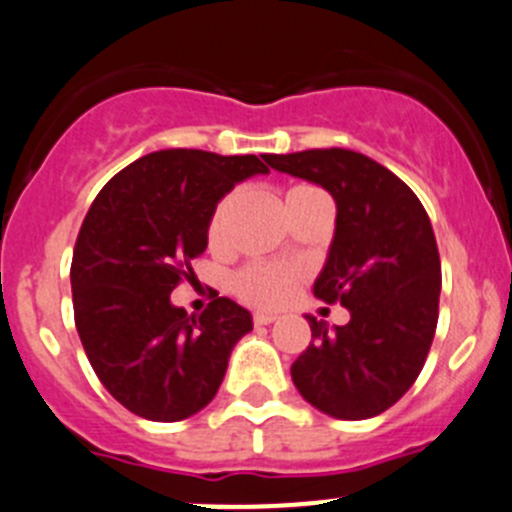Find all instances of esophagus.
I'll return each mask as SVG.
<instances>
[{
    "instance_id": "34e87169",
    "label": "esophagus",
    "mask_w": 512,
    "mask_h": 512,
    "mask_svg": "<svg viewBox=\"0 0 512 512\" xmlns=\"http://www.w3.org/2000/svg\"><path fill=\"white\" fill-rule=\"evenodd\" d=\"M276 319H279V314H271V311H256V314H253V324H259V326L274 324Z\"/></svg>"
}]
</instances>
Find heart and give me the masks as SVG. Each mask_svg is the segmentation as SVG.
<instances>
[{
    "label": "heart",
    "mask_w": 512,
    "mask_h": 512,
    "mask_svg": "<svg viewBox=\"0 0 512 512\" xmlns=\"http://www.w3.org/2000/svg\"><path fill=\"white\" fill-rule=\"evenodd\" d=\"M233 196H226L213 211L211 221H208V238L211 243H218L226 231L228 213H231ZM301 279V271L296 266L284 264H266V261H256L248 264L233 276V291L241 296L246 304L253 306H279L294 291L296 281Z\"/></svg>",
    "instance_id": "1"
}]
</instances>
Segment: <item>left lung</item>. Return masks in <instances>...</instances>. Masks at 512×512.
I'll return each instance as SVG.
<instances>
[{"mask_svg":"<svg viewBox=\"0 0 512 512\" xmlns=\"http://www.w3.org/2000/svg\"><path fill=\"white\" fill-rule=\"evenodd\" d=\"M266 163L332 193L337 228L314 296L352 316L332 332L306 316L314 342L291 364V379L329 417L382 415L415 384L435 339L442 271L427 211L392 170L354 150L266 155Z\"/></svg>","mask_w":512,"mask_h":512,"instance_id":"obj_1","label":"left lung"}]
</instances>
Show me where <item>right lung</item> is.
Wrapping results in <instances>:
<instances>
[{
  "label": "right lung",
  "instance_id": "1",
  "mask_svg": "<svg viewBox=\"0 0 512 512\" xmlns=\"http://www.w3.org/2000/svg\"><path fill=\"white\" fill-rule=\"evenodd\" d=\"M261 158L155 150L107 180L82 221L70 269L77 334L100 382L133 415L178 422L201 412L253 329L226 296L193 316L170 291L193 276L218 201L269 173Z\"/></svg>",
  "mask_w": 512,
  "mask_h": 512
}]
</instances>
